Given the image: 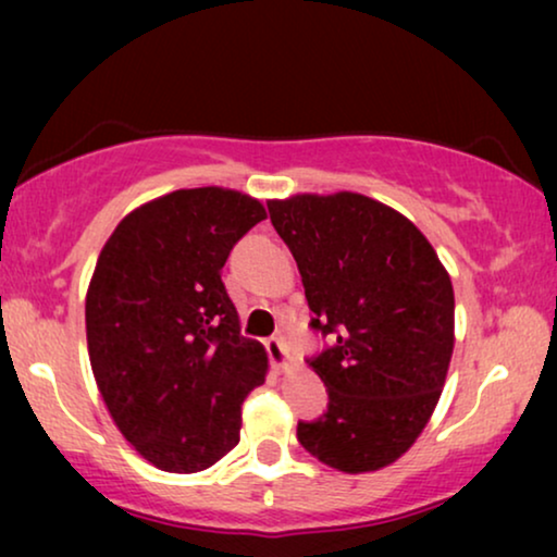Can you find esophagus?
<instances>
[{
	"instance_id": "1",
	"label": "esophagus",
	"mask_w": 557,
	"mask_h": 557,
	"mask_svg": "<svg viewBox=\"0 0 557 557\" xmlns=\"http://www.w3.org/2000/svg\"><path fill=\"white\" fill-rule=\"evenodd\" d=\"M265 349H269V357H271V364L276 368L278 372H286L288 370V349L284 345V339L278 337H271L269 342H265Z\"/></svg>"
}]
</instances>
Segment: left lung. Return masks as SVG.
<instances>
[{"instance_id": "obj_1", "label": "left lung", "mask_w": 557, "mask_h": 557, "mask_svg": "<svg viewBox=\"0 0 557 557\" xmlns=\"http://www.w3.org/2000/svg\"><path fill=\"white\" fill-rule=\"evenodd\" d=\"M271 223L299 265L311 326L337 337L309 368L330 408L296 436L345 474L398 461L444 391L454 355V286L429 238L360 193L269 200Z\"/></svg>"}]
</instances>
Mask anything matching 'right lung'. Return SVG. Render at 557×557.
<instances>
[{"label":"right lung","mask_w":557,"mask_h":557,"mask_svg":"<svg viewBox=\"0 0 557 557\" xmlns=\"http://www.w3.org/2000/svg\"><path fill=\"white\" fill-rule=\"evenodd\" d=\"M261 220V200L238 189H174L128 212L98 256L90 370L116 429L157 469L195 474L231 454L243 400L265 383V349L240 337L220 281Z\"/></svg>","instance_id":"obj_1"}]
</instances>
